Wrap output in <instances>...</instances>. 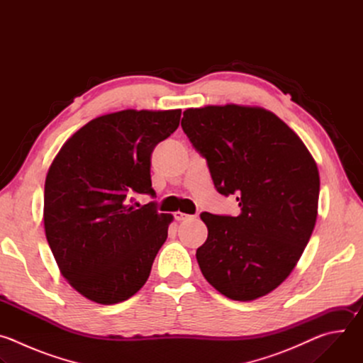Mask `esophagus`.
<instances>
[{
  "mask_svg": "<svg viewBox=\"0 0 363 363\" xmlns=\"http://www.w3.org/2000/svg\"><path fill=\"white\" fill-rule=\"evenodd\" d=\"M174 217H175L177 221H186V220H191V218H192V216L184 214V213H181V211H177V213L174 214Z\"/></svg>",
  "mask_w": 363,
  "mask_h": 363,
  "instance_id": "esophagus-1",
  "label": "esophagus"
}]
</instances>
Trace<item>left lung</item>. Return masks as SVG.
<instances>
[{"label":"left lung","instance_id":"8db88e82","mask_svg":"<svg viewBox=\"0 0 363 363\" xmlns=\"http://www.w3.org/2000/svg\"><path fill=\"white\" fill-rule=\"evenodd\" d=\"M181 126L208 164L217 191L235 194L237 217L202 213L199 269L231 300L251 301L293 272L318 218L320 178L303 140L258 106L191 108Z\"/></svg>","mask_w":363,"mask_h":363}]
</instances>
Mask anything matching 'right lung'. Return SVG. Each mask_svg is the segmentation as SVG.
Masks as SVG:
<instances>
[{"label": "right lung", "mask_w": 363, "mask_h": 363, "mask_svg": "<svg viewBox=\"0 0 363 363\" xmlns=\"http://www.w3.org/2000/svg\"><path fill=\"white\" fill-rule=\"evenodd\" d=\"M181 109H126L99 116L72 135L44 184V230L69 284L99 304L130 298L146 283L174 217L155 203L152 150L179 126Z\"/></svg>", "instance_id": "add662e5"}]
</instances>
